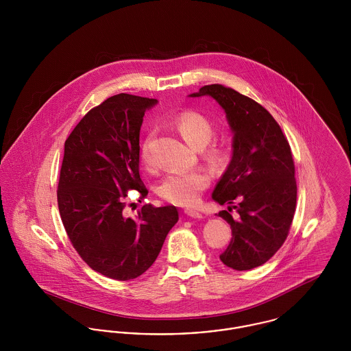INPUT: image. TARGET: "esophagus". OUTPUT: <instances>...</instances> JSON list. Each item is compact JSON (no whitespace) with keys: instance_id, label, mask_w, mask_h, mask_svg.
Segmentation results:
<instances>
[{"instance_id":"34e87169","label":"esophagus","mask_w":351,"mask_h":351,"mask_svg":"<svg viewBox=\"0 0 351 351\" xmlns=\"http://www.w3.org/2000/svg\"><path fill=\"white\" fill-rule=\"evenodd\" d=\"M184 214L191 216V217H195V219H202L203 217V215L197 210H193V208H186Z\"/></svg>"}]
</instances>
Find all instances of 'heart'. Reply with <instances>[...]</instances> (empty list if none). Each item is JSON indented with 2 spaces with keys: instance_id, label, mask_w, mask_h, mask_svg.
<instances>
[{
  "instance_id": "heart-1",
  "label": "heart",
  "mask_w": 351,
  "mask_h": 351,
  "mask_svg": "<svg viewBox=\"0 0 351 351\" xmlns=\"http://www.w3.org/2000/svg\"><path fill=\"white\" fill-rule=\"evenodd\" d=\"M175 127L183 136V138L193 148H203L208 144L214 135L213 124L203 114L186 110L178 114L175 119ZM152 131L148 132L140 147L141 160L147 165L152 164L149 154V143L152 138ZM213 159H217L219 154L216 151L210 152ZM211 176L204 169H191V171H173L169 172L159 186V195L164 200L176 206H192L195 204L200 193L210 186Z\"/></svg>"
}]
</instances>
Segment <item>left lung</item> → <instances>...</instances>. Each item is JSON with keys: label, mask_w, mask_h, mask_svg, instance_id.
<instances>
[{"label": "left lung", "mask_w": 351, "mask_h": 351, "mask_svg": "<svg viewBox=\"0 0 351 351\" xmlns=\"http://www.w3.org/2000/svg\"><path fill=\"white\" fill-rule=\"evenodd\" d=\"M210 96L226 112L232 131V156L213 199L220 206L237 202L239 219L220 211L232 239L220 261L234 270L266 263L286 241L297 207L291 148L267 109L221 84L204 85L189 97Z\"/></svg>", "instance_id": "1"}]
</instances>
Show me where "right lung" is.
<instances>
[{
  "mask_svg": "<svg viewBox=\"0 0 351 351\" xmlns=\"http://www.w3.org/2000/svg\"><path fill=\"white\" fill-rule=\"evenodd\" d=\"M156 104L114 95L90 109L64 145L57 189L62 224L81 259L116 280L148 270L179 220L175 206L145 204L135 217L124 214L130 189L141 199L148 195L138 173V138L144 112Z\"/></svg>",
  "mask_w": 351,
  "mask_h": 351,
  "instance_id": "obj_1",
  "label": "right lung"
}]
</instances>
